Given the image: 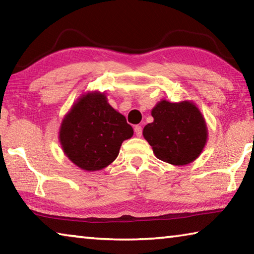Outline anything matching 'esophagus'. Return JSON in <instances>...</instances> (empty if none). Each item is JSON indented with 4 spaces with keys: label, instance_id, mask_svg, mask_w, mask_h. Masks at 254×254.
I'll return each mask as SVG.
<instances>
[{
    "label": "esophagus",
    "instance_id": "obj_1",
    "mask_svg": "<svg viewBox=\"0 0 254 254\" xmlns=\"http://www.w3.org/2000/svg\"><path fill=\"white\" fill-rule=\"evenodd\" d=\"M134 132H135L136 136L142 135V127H141V126H135L134 127Z\"/></svg>",
    "mask_w": 254,
    "mask_h": 254
}]
</instances>
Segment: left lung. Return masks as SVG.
I'll use <instances>...</instances> for the list:
<instances>
[{
  "label": "left lung",
  "mask_w": 254,
  "mask_h": 254,
  "mask_svg": "<svg viewBox=\"0 0 254 254\" xmlns=\"http://www.w3.org/2000/svg\"><path fill=\"white\" fill-rule=\"evenodd\" d=\"M153 122L143 136L156 157L174 166L188 165L199 157L207 142V127L194 103L162 100L151 111Z\"/></svg>",
  "instance_id": "left-lung-1"
}]
</instances>
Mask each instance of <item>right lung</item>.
Wrapping results in <instances>:
<instances>
[{
	"mask_svg": "<svg viewBox=\"0 0 254 254\" xmlns=\"http://www.w3.org/2000/svg\"><path fill=\"white\" fill-rule=\"evenodd\" d=\"M133 135L126 117L93 92L78 98L64 118L59 141L68 159L86 171L105 168L119 156L124 140Z\"/></svg>",
	"mask_w": 254,
	"mask_h": 254,
	"instance_id": "obj_1",
	"label": "right lung"
}]
</instances>
